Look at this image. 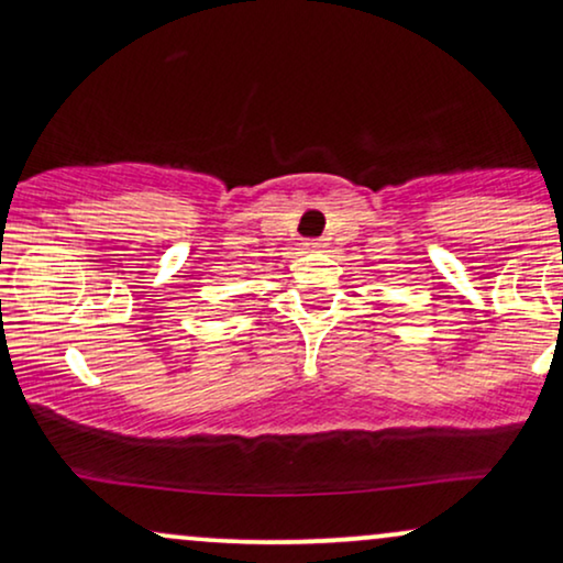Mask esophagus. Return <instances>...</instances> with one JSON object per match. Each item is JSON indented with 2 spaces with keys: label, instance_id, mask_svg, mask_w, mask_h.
Masks as SVG:
<instances>
[{
  "label": "esophagus",
  "instance_id": "obj_1",
  "mask_svg": "<svg viewBox=\"0 0 563 563\" xmlns=\"http://www.w3.org/2000/svg\"><path fill=\"white\" fill-rule=\"evenodd\" d=\"M303 246L309 249V252H319V249H324V239H309Z\"/></svg>",
  "mask_w": 563,
  "mask_h": 563
}]
</instances>
